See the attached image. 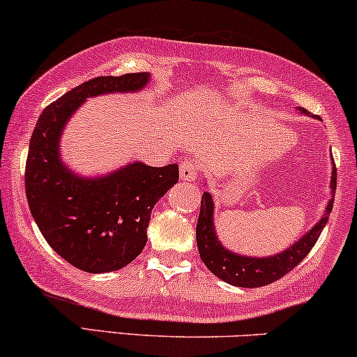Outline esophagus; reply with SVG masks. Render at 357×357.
<instances>
[{"label":"esophagus","mask_w":357,"mask_h":357,"mask_svg":"<svg viewBox=\"0 0 357 357\" xmlns=\"http://www.w3.org/2000/svg\"><path fill=\"white\" fill-rule=\"evenodd\" d=\"M197 173H199V165L194 160L184 161L179 168V178L183 179L184 183H194L197 179Z\"/></svg>","instance_id":"obj_1"}]
</instances>
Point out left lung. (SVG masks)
<instances>
[{
    "label": "left lung",
    "mask_w": 357,
    "mask_h": 357,
    "mask_svg": "<svg viewBox=\"0 0 357 357\" xmlns=\"http://www.w3.org/2000/svg\"><path fill=\"white\" fill-rule=\"evenodd\" d=\"M300 114L308 115L305 108H296ZM310 116V115H308ZM331 199L326 202L321 219L318 220L308 232H305L298 241H295L285 250L268 257H250L225 249L219 241L214 224V197L211 192L202 194L199 219L196 225V242L201 260L215 277L224 280L225 283L242 288H257L268 285L283 275L291 272L317 243L319 234L326 225L331 214L333 202L336 191V168L333 163L331 168Z\"/></svg>",
    "instance_id": "8db88e82"
}]
</instances>
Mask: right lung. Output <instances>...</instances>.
<instances>
[{
  "label": "right lung",
  "mask_w": 357,
  "mask_h": 357,
  "mask_svg": "<svg viewBox=\"0 0 357 357\" xmlns=\"http://www.w3.org/2000/svg\"><path fill=\"white\" fill-rule=\"evenodd\" d=\"M150 80V72L87 80L44 108L34 126L24 176L31 214L54 252L84 272H115L142 254L153 207L178 183L179 168L132 161L77 174L62 161V133L87 98L138 93Z\"/></svg>",
  "instance_id": "1"
}]
</instances>
